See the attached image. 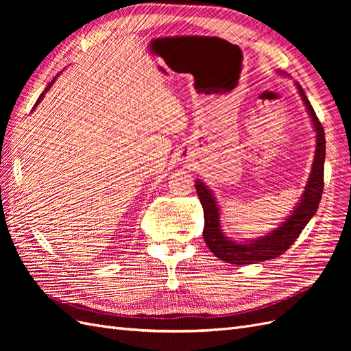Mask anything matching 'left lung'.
<instances>
[{
    "mask_svg": "<svg viewBox=\"0 0 351 351\" xmlns=\"http://www.w3.org/2000/svg\"><path fill=\"white\" fill-rule=\"evenodd\" d=\"M300 97L306 105L307 111L312 119L315 132H316V151L312 165V173L309 182L306 184L302 200L297 204L293 214L287 218L282 224L275 228L268 236H263L256 240H250L247 243H236L226 237L219 224V209L215 202L214 195L210 190L197 180L195 187L197 196L200 199L202 208H204L205 227L204 239L209 250L221 261L232 265H249L262 261L274 259L282 254L300 236L307 222L316 214L317 206L324 192V162H325V132L324 127L317 119L315 110L304 95L299 83H295Z\"/></svg>",
    "mask_w": 351,
    "mask_h": 351,
    "instance_id": "left-lung-1",
    "label": "left lung"
}]
</instances>
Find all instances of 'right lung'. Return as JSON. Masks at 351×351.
Wrapping results in <instances>:
<instances>
[{
  "mask_svg": "<svg viewBox=\"0 0 351 351\" xmlns=\"http://www.w3.org/2000/svg\"><path fill=\"white\" fill-rule=\"evenodd\" d=\"M56 79H57V77H54V79H52V80H51V83H49V84H48V86H47V89H45L44 92H42L40 95H39V98H38V101H36V104H35V107H38V104H39V102L42 101V98H44V95L47 93V90H49V88L52 86V83H54V82H56ZM35 107H34V108H35Z\"/></svg>",
  "mask_w": 351,
  "mask_h": 351,
  "instance_id": "1",
  "label": "right lung"
}]
</instances>
